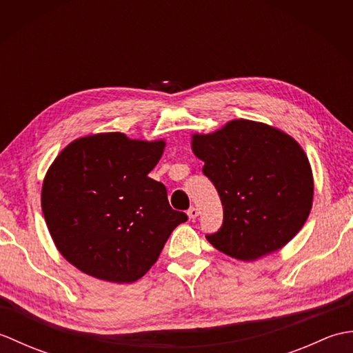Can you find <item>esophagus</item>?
<instances>
[{
	"mask_svg": "<svg viewBox=\"0 0 353 353\" xmlns=\"http://www.w3.org/2000/svg\"><path fill=\"white\" fill-rule=\"evenodd\" d=\"M186 214H188L190 220H196L197 216H199V209L192 206V208H190V209H188V212H186Z\"/></svg>",
	"mask_w": 353,
	"mask_h": 353,
	"instance_id": "esophagus-1",
	"label": "esophagus"
}]
</instances>
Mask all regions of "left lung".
Returning a JSON list of instances; mask_svg holds the SVG:
<instances>
[{
	"label": "left lung",
	"mask_w": 353,
	"mask_h": 353,
	"mask_svg": "<svg viewBox=\"0 0 353 353\" xmlns=\"http://www.w3.org/2000/svg\"><path fill=\"white\" fill-rule=\"evenodd\" d=\"M192 152L219 191L221 228L206 238L241 261L279 250L294 238L312 206V172L305 152L287 133L235 119L209 134H194Z\"/></svg>",
	"instance_id": "1"
}]
</instances>
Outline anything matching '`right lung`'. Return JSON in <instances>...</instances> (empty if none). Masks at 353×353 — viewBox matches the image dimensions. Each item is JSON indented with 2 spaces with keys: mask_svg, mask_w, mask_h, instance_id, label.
<instances>
[{
  "mask_svg": "<svg viewBox=\"0 0 353 353\" xmlns=\"http://www.w3.org/2000/svg\"><path fill=\"white\" fill-rule=\"evenodd\" d=\"M163 147V141L100 133L76 139L56 157L43 181L42 211L52 241L74 267L132 283L188 220L170 206L165 185L148 177Z\"/></svg>",
  "mask_w": 353,
  "mask_h": 353,
  "instance_id": "obj_1",
  "label": "right lung"
}]
</instances>
